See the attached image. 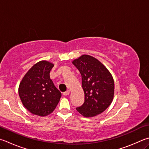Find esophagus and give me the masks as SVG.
<instances>
[{
    "label": "esophagus",
    "mask_w": 149,
    "mask_h": 149,
    "mask_svg": "<svg viewBox=\"0 0 149 149\" xmlns=\"http://www.w3.org/2000/svg\"><path fill=\"white\" fill-rule=\"evenodd\" d=\"M69 94H70V91H67L66 92H64V93H63V95L68 96V95H69Z\"/></svg>",
    "instance_id": "1"
}]
</instances>
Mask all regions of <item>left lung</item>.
<instances>
[{"label":"left lung","instance_id":"1","mask_svg":"<svg viewBox=\"0 0 149 149\" xmlns=\"http://www.w3.org/2000/svg\"><path fill=\"white\" fill-rule=\"evenodd\" d=\"M82 79L85 102L76 109L85 117L100 114L113 102L115 83L113 76L101 62L93 56L83 55L72 61Z\"/></svg>","mask_w":149,"mask_h":149}]
</instances>
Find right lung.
<instances>
[{"label":"right lung","mask_w":149,"mask_h":149,"mask_svg":"<svg viewBox=\"0 0 149 149\" xmlns=\"http://www.w3.org/2000/svg\"><path fill=\"white\" fill-rule=\"evenodd\" d=\"M54 64L41 61L24 75L19 86V95L26 109L32 114L45 117L52 113L60 101L61 93L50 79Z\"/></svg>","instance_id":"obj_1"}]
</instances>
